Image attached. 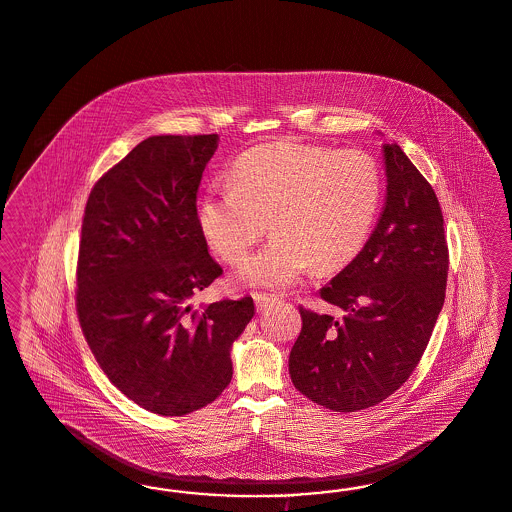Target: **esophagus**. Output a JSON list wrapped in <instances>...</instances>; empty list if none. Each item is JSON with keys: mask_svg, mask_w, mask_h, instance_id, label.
Here are the masks:
<instances>
[{"mask_svg": "<svg viewBox=\"0 0 512 512\" xmlns=\"http://www.w3.org/2000/svg\"><path fill=\"white\" fill-rule=\"evenodd\" d=\"M253 299H255V306H257L259 312H266V310H270L274 304H278V300L274 299V297H268L265 293H255Z\"/></svg>", "mask_w": 512, "mask_h": 512, "instance_id": "obj_1", "label": "esophagus"}]
</instances>
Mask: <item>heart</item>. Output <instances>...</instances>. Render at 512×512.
Here are the masks:
<instances>
[{"mask_svg":"<svg viewBox=\"0 0 512 512\" xmlns=\"http://www.w3.org/2000/svg\"><path fill=\"white\" fill-rule=\"evenodd\" d=\"M380 196L382 176L367 153L280 141L236 160L229 189L204 196L198 221L227 263L242 261L270 223L276 234L236 280L285 289L312 265L318 272L348 265L369 236Z\"/></svg>","mask_w":512,"mask_h":512,"instance_id":"heart-1","label":"heart"}]
</instances>
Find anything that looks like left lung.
I'll use <instances>...</instances> for the list:
<instances>
[{
    "label": "left lung",
    "mask_w": 512,
    "mask_h": 512,
    "mask_svg": "<svg viewBox=\"0 0 512 512\" xmlns=\"http://www.w3.org/2000/svg\"><path fill=\"white\" fill-rule=\"evenodd\" d=\"M386 204L367 244L321 299L344 318L300 308L289 374L302 395L335 412L388 399L420 363L448 276L444 219L433 187L397 143H384Z\"/></svg>",
    "instance_id": "obj_1"
}]
</instances>
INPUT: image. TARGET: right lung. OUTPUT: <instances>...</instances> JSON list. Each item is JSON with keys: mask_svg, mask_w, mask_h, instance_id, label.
Segmentation results:
<instances>
[{"mask_svg": "<svg viewBox=\"0 0 512 512\" xmlns=\"http://www.w3.org/2000/svg\"><path fill=\"white\" fill-rule=\"evenodd\" d=\"M208 136H153L90 191L77 263V314L115 388L160 416L210 405L232 380L230 350L251 297L193 306L221 276L196 213Z\"/></svg>", "mask_w": 512, "mask_h": 512, "instance_id": "1", "label": "right lung"}]
</instances>
